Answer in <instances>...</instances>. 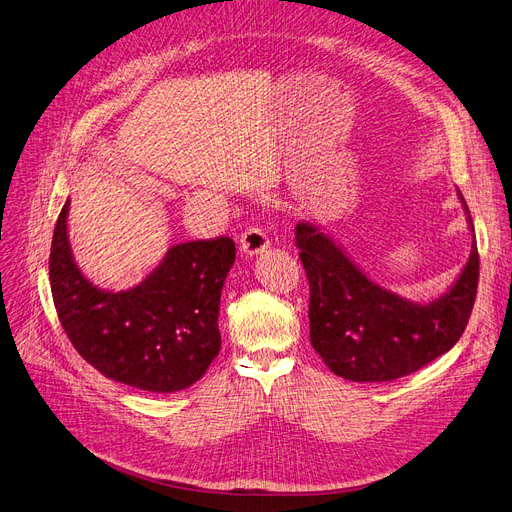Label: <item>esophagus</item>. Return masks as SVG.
<instances>
[{
  "instance_id": "1",
  "label": "esophagus",
  "mask_w": 512,
  "mask_h": 512,
  "mask_svg": "<svg viewBox=\"0 0 512 512\" xmlns=\"http://www.w3.org/2000/svg\"><path fill=\"white\" fill-rule=\"evenodd\" d=\"M239 245H241V252L248 254V256H258L262 254L264 250H269V237L267 233H264L260 227H250L245 229L241 233V239H239Z\"/></svg>"
}]
</instances>
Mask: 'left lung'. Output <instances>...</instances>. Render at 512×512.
Listing matches in <instances>:
<instances>
[{
  "label": "left lung",
  "mask_w": 512,
  "mask_h": 512,
  "mask_svg": "<svg viewBox=\"0 0 512 512\" xmlns=\"http://www.w3.org/2000/svg\"><path fill=\"white\" fill-rule=\"evenodd\" d=\"M458 197L475 233L460 191ZM296 245L311 285V344L336 376L397 380L447 353L464 334L479 283L477 241L452 288L424 304L374 283L315 222L296 224Z\"/></svg>",
  "instance_id": "obj_1"
}]
</instances>
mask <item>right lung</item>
Masks as SVG:
<instances>
[{
  "label": "right lung",
  "mask_w": 512,
  "mask_h": 512,
  "mask_svg": "<svg viewBox=\"0 0 512 512\" xmlns=\"http://www.w3.org/2000/svg\"><path fill=\"white\" fill-rule=\"evenodd\" d=\"M60 210L50 252V288L75 351L107 378L149 393L195 384L220 351V294L235 262L229 237L172 248L130 290H102L79 271Z\"/></svg>",
  "instance_id": "1"
}]
</instances>
